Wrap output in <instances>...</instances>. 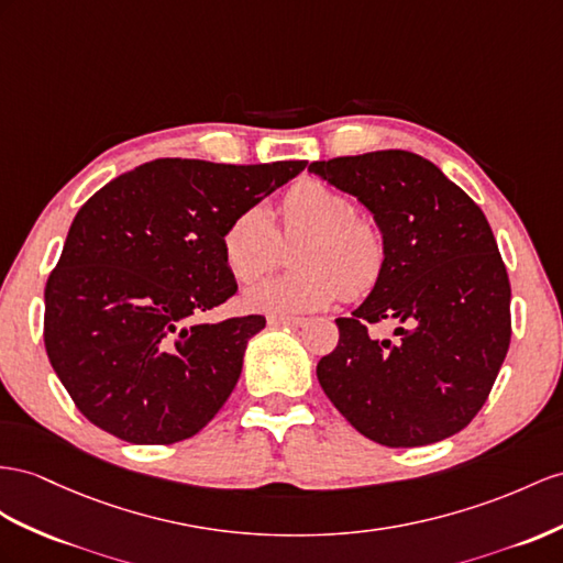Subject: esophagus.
<instances>
[{
	"label": "esophagus",
	"instance_id": "obj_1",
	"mask_svg": "<svg viewBox=\"0 0 563 563\" xmlns=\"http://www.w3.org/2000/svg\"><path fill=\"white\" fill-rule=\"evenodd\" d=\"M271 328H299L305 325V319H295V316H268Z\"/></svg>",
	"mask_w": 563,
	"mask_h": 563
}]
</instances>
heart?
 <instances>
[{
  "label": "heart",
  "mask_w": 563,
  "mask_h": 563,
  "mask_svg": "<svg viewBox=\"0 0 563 563\" xmlns=\"http://www.w3.org/2000/svg\"><path fill=\"white\" fill-rule=\"evenodd\" d=\"M280 235L296 240L290 262L297 271L252 285L242 301L250 311L295 316L325 309L344 292L358 297L378 283L385 266L380 230L358 219L354 201L319 180H301L280 201ZM228 271L242 283L262 278L280 254L278 230L264 207H247L221 235Z\"/></svg>",
  "instance_id": "obj_1"
}]
</instances>
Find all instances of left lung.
I'll list each match as a JSON object with an SVG mask.
<instances>
[{"instance_id":"obj_1","label":"left lung","mask_w":563,"mask_h":563,"mask_svg":"<svg viewBox=\"0 0 563 563\" xmlns=\"http://www.w3.org/2000/svg\"><path fill=\"white\" fill-rule=\"evenodd\" d=\"M356 197L385 240V266L338 347L316 366L328 399L362 435L421 446L466 428L511 340V287L481 207L428 158L380 150L309 164ZM390 320L397 341L367 335Z\"/></svg>"}]
</instances>
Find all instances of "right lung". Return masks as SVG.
<instances>
[{"instance_id":"obj_1","label":"right lung","mask_w":563,"mask_h":563,"mask_svg":"<svg viewBox=\"0 0 563 563\" xmlns=\"http://www.w3.org/2000/svg\"><path fill=\"white\" fill-rule=\"evenodd\" d=\"M305 168L154 158L85 201L45 287L49 364L85 419L125 442L170 444L219 413L266 325L197 323L238 292L223 228Z\"/></svg>"}]
</instances>
